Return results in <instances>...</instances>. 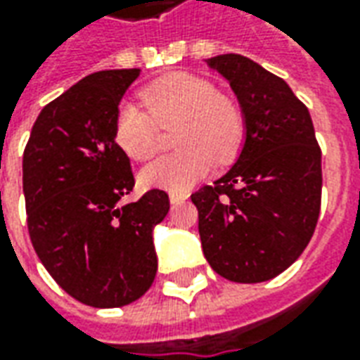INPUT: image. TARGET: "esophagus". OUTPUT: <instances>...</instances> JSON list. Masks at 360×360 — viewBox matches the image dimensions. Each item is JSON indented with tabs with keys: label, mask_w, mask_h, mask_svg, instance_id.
I'll list each match as a JSON object with an SVG mask.
<instances>
[{
	"label": "esophagus",
	"mask_w": 360,
	"mask_h": 360,
	"mask_svg": "<svg viewBox=\"0 0 360 360\" xmlns=\"http://www.w3.org/2000/svg\"><path fill=\"white\" fill-rule=\"evenodd\" d=\"M187 200V195L185 193H169V202L172 204H181Z\"/></svg>",
	"instance_id": "1"
}]
</instances>
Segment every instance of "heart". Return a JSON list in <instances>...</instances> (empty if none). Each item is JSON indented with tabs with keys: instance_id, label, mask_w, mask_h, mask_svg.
Here are the masks:
<instances>
[{
	"instance_id": "1",
	"label": "heart",
	"mask_w": 360,
	"mask_h": 360,
	"mask_svg": "<svg viewBox=\"0 0 360 360\" xmlns=\"http://www.w3.org/2000/svg\"><path fill=\"white\" fill-rule=\"evenodd\" d=\"M141 96L148 113L133 102H123L115 113L119 148L136 162L150 160L158 152L156 125H177L175 146L181 148L142 169L144 187L181 193L210 173L216 160L229 164L239 156L247 134L245 113L210 81L172 73L148 84Z\"/></svg>"
}]
</instances>
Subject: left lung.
<instances>
[{"label": "left lung", "instance_id": "8db88e82", "mask_svg": "<svg viewBox=\"0 0 360 360\" xmlns=\"http://www.w3.org/2000/svg\"><path fill=\"white\" fill-rule=\"evenodd\" d=\"M237 96L247 134L229 172L191 196L212 270L237 283L276 278L301 257L316 227L322 154L307 105L252 59H206Z\"/></svg>", "mask_w": 360, "mask_h": 360}]
</instances>
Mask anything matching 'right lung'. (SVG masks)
<instances>
[{
  "label": "right lung",
  "instance_id": "obj_1",
  "mask_svg": "<svg viewBox=\"0 0 360 360\" xmlns=\"http://www.w3.org/2000/svg\"><path fill=\"white\" fill-rule=\"evenodd\" d=\"M141 69L92 73L50 102L22 154L28 233L61 289L94 309L141 299L156 278L154 227L169 212L164 191L121 204L133 191L131 162L113 125Z\"/></svg>",
  "mask_w": 360,
  "mask_h": 360
}]
</instances>
